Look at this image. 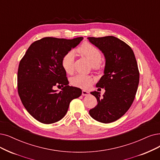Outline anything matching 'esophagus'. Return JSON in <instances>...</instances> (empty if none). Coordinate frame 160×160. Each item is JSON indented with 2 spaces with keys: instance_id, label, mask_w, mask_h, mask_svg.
Segmentation results:
<instances>
[{
  "instance_id": "obj_1",
  "label": "esophagus",
  "mask_w": 160,
  "mask_h": 160,
  "mask_svg": "<svg viewBox=\"0 0 160 160\" xmlns=\"http://www.w3.org/2000/svg\"><path fill=\"white\" fill-rule=\"evenodd\" d=\"M89 94V92L88 91H86V90H82V96H87V95H88Z\"/></svg>"
}]
</instances>
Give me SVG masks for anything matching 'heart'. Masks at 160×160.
<instances>
[{
    "instance_id": "heart-1",
    "label": "heart",
    "mask_w": 160,
    "mask_h": 160,
    "mask_svg": "<svg viewBox=\"0 0 160 160\" xmlns=\"http://www.w3.org/2000/svg\"><path fill=\"white\" fill-rule=\"evenodd\" d=\"M78 52L82 56L88 59L93 66H98L102 60L100 51L92 44L85 42L78 48ZM75 54L72 50L69 51L62 59V66L64 71L68 73H72L73 71ZM71 83L75 87L82 88H87L92 83L91 77L82 75H78L71 80Z\"/></svg>"
}]
</instances>
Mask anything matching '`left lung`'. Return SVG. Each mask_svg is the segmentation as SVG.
<instances>
[{"mask_svg":"<svg viewBox=\"0 0 160 160\" xmlns=\"http://www.w3.org/2000/svg\"><path fill=\"white\" fill-rule=\"evenodd\" d=\"M87 39L103 53L106 61L104 75L96 85L106 91L102 96L97 91L91 92L98 104L89 114L99 122L112 123L123 116L135 99L139 82L137 62L131 48L117 37Z\"/></svg>","mask_w":160,"mask_h":160,"instance_id":"8db88e82","label":"left lung"}]
</instances>
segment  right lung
I'll use <instances>...</instances> for the list:
<instances>
[{"mask_svg": "<svg viewBox=\"0 0 160 160\" xmlns=\"http://www.w3.org/2000/svg\"><path fill=\"white\" fill-rule=\"evenodd\" d=\"M83 39L44 37L32 43L19 64L18 91L31 116L44 124L54 123L66 114L69 103L81 89L68 85L62 59ZM62 86L57 92L53 88Z\"/></svg>", "mask_w": 160, "mask_h": 160, "instance_id": "right-lung-1", "label": "right lung"}]
</instances>
